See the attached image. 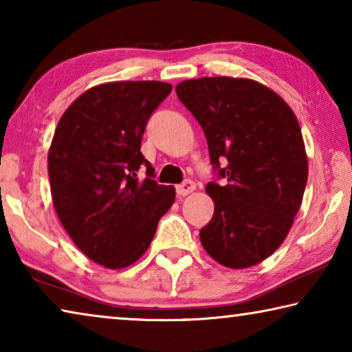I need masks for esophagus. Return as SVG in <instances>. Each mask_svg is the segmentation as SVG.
<instances>
[{"instance_id":"obj_1","label":"esophagus","mask_w":352,"mask_h":352,"mask_svg":"<svg viewBox=\"0 0 352 352\" xmlns=\"http://www.w3.org/2000/svg\"><path fill=\"white\" fill-rule=\"evenodd\" d=\"M192 190H195V183L192 180H186L177 186V194L180 195V197H184V195L190 194Z\"/></svg>"}]
</instances>
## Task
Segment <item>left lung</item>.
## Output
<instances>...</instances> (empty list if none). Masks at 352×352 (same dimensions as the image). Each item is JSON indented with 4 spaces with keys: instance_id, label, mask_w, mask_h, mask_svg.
<instances>
[{
    "instance_id": "left-lung-1",
    "label": "left lung",
    "mask_w": 352,
    "mask_h": 352,
    "mask_svg": "<svg viewBox=\"0 0 352 352\" xmlns=\"http://www.w3.org/2000/svg\"><path fill=\"white\" fill-rule=\"evenodd\" d=\"M178 99L204 129L222 186L201 245L228 269H247L276 252L289 234L307 183V155L295 113L269 87L239 77L180 82ZM226 163L219 168V162Z\"/></svg>"
}]
</instances>
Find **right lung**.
<instances>
[{"label":"right lung","mask_w":352,"mask_h":352,"mask_svg":"<svg viewBox=\"0 0 352 352\" xmlns=\"http://www.w3.org/2000/svg\"><path fill=\"white\" fill-rule=\"evenodd\" d=\"M172 85L110 82L80 94L63 113L47 153L56 212L77 248L107 269L138 261L175 200L153 180L141 140ZM146 168L140 181L138 170Z\"/></svg>","instance_id":"right-lung-1"}]
</instances>
